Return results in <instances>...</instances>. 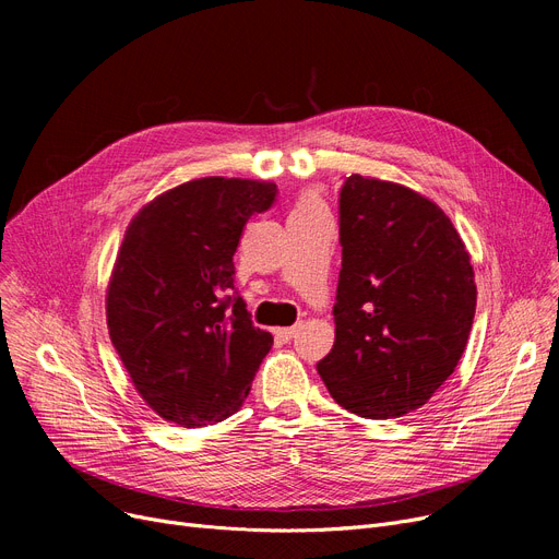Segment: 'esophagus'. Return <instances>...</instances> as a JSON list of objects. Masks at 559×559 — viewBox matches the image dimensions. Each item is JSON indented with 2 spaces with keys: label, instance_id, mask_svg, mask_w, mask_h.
<instances>
[{
  "label": "esophagus",
  "instance_id": "34e87169",
  "mask_svg": "<svg viewBox=\"0 0 559 559\" xmlns=\"http://www.w3.org/2000/svg\"><path fill=\"white\" fill-rule=\"evenodd\" d=\"M299 333V326H289V329H276L274 331V335L278 337V340H283V342H289L292 337H295Z\"/></svg>",
  "mask_w": 559,
  "mask_h": 559
}]
</instances>
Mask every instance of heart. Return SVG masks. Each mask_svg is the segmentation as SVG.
I'll list each match as a JSON object with an SVG mask.
<instances>
[{
	"label": "heart",
	"instance_id": "1",
	"mask_svg": "<svg viewBox=\"0 0 559 559\" xmlns=\"http://www.w3.org/2000/svg\"><path fill=\"white\" fill-rule=\"evenodd\" d=\"M314 209H321V199L317 192H306L299 203H297V211L295 213H304V211H314Z\"/></svg>",
	"mask_w": 559,
	"mask_h": 559
}]
</instances>
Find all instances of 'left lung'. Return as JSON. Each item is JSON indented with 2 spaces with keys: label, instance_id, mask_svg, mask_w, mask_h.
<instances>
[{
  "label": "left lung",
  "instance_id": "8db88e82",
  "mask_svg": "<svg viewBox=\"0 0 559 559\" xmlns=\"http://www.w3.org/2000/svg\"><path fill=\"white\" fill-rule=\"evenodd\" d=\"M335 344L317 371L335 403L403 417L455 371L476 314L472 258L437 203L350 174L340 192Z\"/></svg>",
  "mask_w": 559,
  "mask_h": 559
}]
</instances>
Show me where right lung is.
<instances>
[{"label": "right lung", "instance_id": "obj_1", "mask_svg": "<svg viewBox=\"0 0 559 559\" xmlns=\"http://www.w3.org/2000/svg\"><path fill=\"white\" fill-rule=\"evenodd\" d=\"M270 181L205 176L142 205L106 292L110 342L138 394L183 428L240 409L274 344L233 295V253L253 213L272 209Z\"/></svg>", "mask_w": 559, "mask_h": 559}]
</instances>
